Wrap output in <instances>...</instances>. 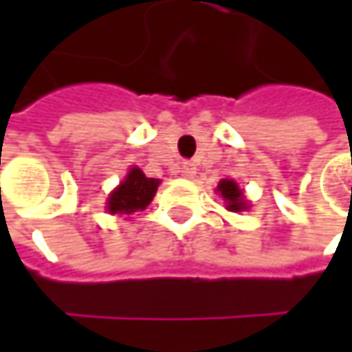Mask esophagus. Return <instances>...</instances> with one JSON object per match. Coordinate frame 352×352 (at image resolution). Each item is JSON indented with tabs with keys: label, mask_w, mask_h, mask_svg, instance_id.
<instances>
[{
	"label": "esophagus",
	"mask_w": 352,
	"mask_h": 352,
	"mask_svg": "<svg viewBox=\"0 0 352 352\" xmlns=\"http://www.w3.org/2000/svg\"><path fill=\"white\" fill-rule=\"evenodd\" d=\"M181 175L183 177L195 175V165H193V163H189V161H185V163L181 165Z\"/></svg>",
	"instance_id": "34e87169"
}]
</instances>
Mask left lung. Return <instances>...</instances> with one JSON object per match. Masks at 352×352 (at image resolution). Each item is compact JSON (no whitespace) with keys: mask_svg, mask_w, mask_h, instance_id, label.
Segmentation results:
<instances>
[{"mask_svg":"<svg viewBox=\"0 0 352 352\" xmlns=\"http://www.w3.org/2000/svg\"><path fill=\"white\" fill-rule=\"evenodd\" d=\"M216 191L224 197V204H226V210L230 212H245L248 208V201L245 199V193L243 189L239 187L236 181L232 179H222L216 187Z\"/></svg>","mask_w":352,"mask_h":352,"instance_id":"1","label":"left lung"}]
</instances>
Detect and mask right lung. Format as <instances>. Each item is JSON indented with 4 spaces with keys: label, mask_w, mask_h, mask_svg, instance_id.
<instances>
[{
    "label": "right lung",
    "mask_w": 352,
    "mask_h": 352,
    "mask_svg": "<svg viewBox=\"0 0 352 352\" xmlns=\"http://www.w3.org/2000/svg\"><path fill=\"white\" fill-rule=\"evenodd\" d=\"M159 179L146 177L138 167H132L124 181L109 193L107 197V212L109 214H134L144 210L159 187Z\"/></svg>",
    "instance_id": "1"
}]
</instances>
